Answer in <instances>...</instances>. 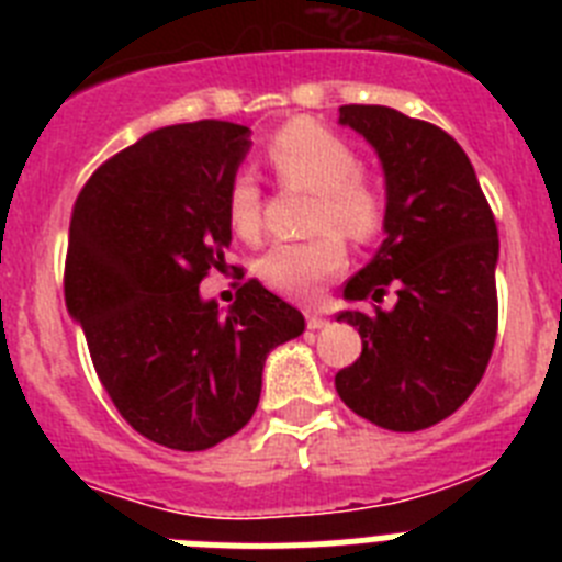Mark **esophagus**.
<instances>
[{"mask_svg": "<svg viewBox=\"0 0 562 562\" xmlns=\"http://www.w3.org/2000/svg\"><path fill=\"white\" fill-rule=\"evenodd\" d=\"M326 324H329V321H326V317L321 315V312H310V315H306V326H310L312 331H315V329H324Z\"/></svg>", "mask_w": 562, "mask_h": 562, "instance_id": "esophagus-1", "label": "esophagus"}]
</instances>
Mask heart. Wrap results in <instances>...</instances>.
<instances>
[{"label":"heart","mask_w":562,"mask_h":562,"mask_svg":"<svg viewBox=\"0 0 562 562\" xmlns=\"http://www.w3.org/2000/svg\"><path fill=\"white\" fill-rule=\"evenodd\" d=\"M267 160L284 186L315 193L310 227L321 231L304 241H281L258 261V276L281 295L310 301L346 267L342 234L366 241L382 222V196L369 177L357 171V154L346 140L315 121H292L267 143ZM227 222L245 241L265 227V196L250 173H238L227 188ZM338 231L335 232L334 227Z\"/></svg>","instance_id":"b5f03b06"}]
</instances>
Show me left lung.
<instances>
[{
    "label": "left lung",
    "instance_id": "left-lung-1",
    "mask_svg": "<svg viewBox=\"0 0 562 562\" xmlns=\"http://www.w3.org/2000/svg\"><path fill=\"white\" fill-rule=\"evenodd\" d=\"M385 173V238L342 297L394 311L346 310L362 355L337 371L340 400L385 430L414 434L473 394L498 331V227L464 148L428 121L389 106H340Z\"/></svg>",
    "mask_w": 562,
    "mask_h": 562
}]
</instances>
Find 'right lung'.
Wrapping results in <instances>:
<instances>
[{
    "label": "right lung",
    "instance_id": "right-lung-1",
    "mask_svg": "<svg viewBox=\"0 0 562 562\" xmlns=\"http://www.w3.org/2000/svg\"><path fill=\"white\" fill-rule=\"evenodd\" d=\"M250 128L196 121L103 162L69 222L64 297L114 408L148 441L207 450L245 428L276 346L304 315L250 278L222 315L200 295L231 247L227 188Z\"/></svg>",
    "mask_w": 562,
    "mask_h": 562
}]
</instances>
